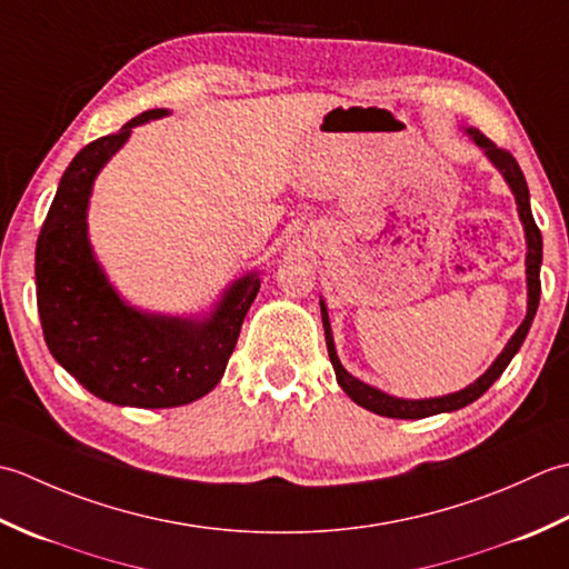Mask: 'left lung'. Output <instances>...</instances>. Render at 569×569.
I'll list each match as a JSON object with an SVG mask.
<instances>
[{
  "label": "left lung",
  "mask_w": 569,
  "mask_h": 569,
  "mask_svg": "<svg viewBox=\"0 0 569 569\" xmlns=\"http://www.w3.org/2000/svg\"><path fill=\"white\" fill-rule=\"evenodd\" d=\"M469 134L473 137V142L486 149V154H489L493 164L501 169V173H503L506 181H508V187H511L513 193H516L518 213H520V220H523L526 240H528V258H526V264H528V317H526L523 323H520L518 331L513 333V339L508 341L503 353L496 358V363L489 370H486V373L477 382H473V386L463 388L459 392H451V396H445V398L400 400V398L386 396V392L370 388V386H366V382L356 380L353 376L346 373V368L341 366L339 356H336L333 339H331V327H329V315H327V307H323V301H321L323 336H327V349H329L331 366L336 370V380H339V386L343 388L346 396H349L353 402H358V405H361V408L376 412V415H382V417H396V420H422V417H430V415L467 408L469 402L479 400L483 392L493 386L496 378L503 373L506 366L511 363V358L518 353L520 346H523L526 336H528V329H530V323H532V317H536V311H538L542 236H540V228L536 226V218H532V211H530V196H528L526 177H523V171H520L516 157L508 152V149L493 144L491 139L486 137L483 132H479V130H469Z\"/></svg>",
  "instance_id": "1"
}]
</instances>
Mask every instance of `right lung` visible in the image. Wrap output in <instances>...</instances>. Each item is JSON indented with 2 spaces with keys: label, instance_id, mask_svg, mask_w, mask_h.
<instances>
[{
  "label": "right lung",
  "instance_id": "right-lung-1",
  "mask_svg": "<svg viewBox=\"0 0 569 569\" xmlns=\"http://www.w3.org/2000/svg\"><path fill=\"white\" fill-rule=\"evenodd\" d=\"M161 114L167 110H147L120 132L80 149L58 183L37 242V305L46 346L92 396L132 408H179L211 392L260 289L258 274H248L230 287L208 321L159 319L124 307L92 260L86 236L92 179L134 124Z\"/></svg>",
  "mask_w": 569,
  "mask_h": 569
}]
</instances>
